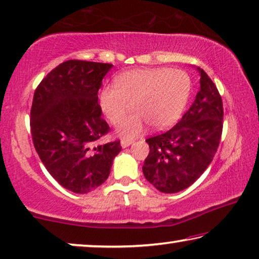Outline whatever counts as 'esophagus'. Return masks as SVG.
I'll use <instances>...</instances> for the list:
<instances>
[{
	"label": "esophagus",
	"mask_w": 259,
	"mask_h": 259,
	"mask_svg": "<svg viewBox=\"0 0 259 259\" xmlns=\"http://www.w3.org/2000/svg\"><path fill=\"white\" fill-rule=\"evenodd\" d=\"M134 141L133 140H128V139H122V140L120 141V146L122 147V148H127V147L132 145Z\"/></svg>",
	"instance_id": "obj_1"
}]
</instances>
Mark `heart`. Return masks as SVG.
Listing matches in <instances>:
<instances>
[{
    "label": "heart",
    "instance_id": "1",
    "mask_svg": "<svg viewBox=\"0 0 259 259\" xmlns=\"http://www.w3.org/2000/svg\"><path fill=\"white\" fill-rule=\"evenodd\" d=\"M191 93V79L182 69L147 68L125 71L99 94L102 112L111 122L124 115L133 104L135 112L118 123L116 131L122 138L140 134L146 125L164 130L174 125L184 111Z\"/></svg>",
    "mask_w": 259,
    "mask_h": 259
}]
</instances>
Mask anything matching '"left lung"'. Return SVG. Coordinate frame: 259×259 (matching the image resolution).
<instances>
[{"label": "left lung", "mask_w": 259, "mask_h": 259, "mask_svg": "<svg viewBox=\"0 0 259 259\" xmlns=\"http://www.w3.org/2000/svg\"><path fill=\"white\" fill-rule=\"evenodd\" d=\"M200 89L176 126L147 139L149 154L143 175L162 193L188 189L207 169L220 142L224 125L222 99L212 79L201 68Z\"/></svg>", "instance_id": "left-lung-1"}]
</instances>
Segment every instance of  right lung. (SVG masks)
Here are the masks:
<instances>
[{
  "instance_id": "right-lung-1",
  "label": "right lung",
  "mask_w": 259,
  "mask_h": 259,
  "mask_svg": "<svg viewBox=\"0 0 259 259\" xmlns=\"http://www.w3.org/2000/svg\"><path fill=\"white\" fill-rule=\"evenodd\" d=\"M113 65L68 60L34 91L31 134L51 176L74 193H88L109 177L120 141L102 145L109 125L101 117L98 90Z\"/></svg>"
}]
</instances>
